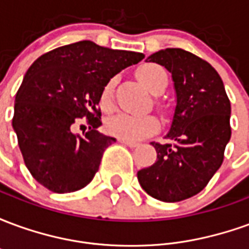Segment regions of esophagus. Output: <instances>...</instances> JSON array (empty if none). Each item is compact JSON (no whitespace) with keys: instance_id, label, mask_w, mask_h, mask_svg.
<instances>
[{"instance_id":"obj_1","label":"esophagus","mask_w":249,"mask_h":249,"mask_svg":"<svg viewBox=\"0 0 249 249\" xmlns=\"http://www.w3.org/2000/svg\"><path fill=\"white\" fill-rule=\"evenodd\" d=\"M119 142H121V144H124V145L130 146V148H136V146L139 145V142H136V141L126 140V139H119Z\"/></svg>"}]
</instances>
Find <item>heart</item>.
<instances>
[{
    "label": "heart",
    "instance_id": "1",
    "mask_svg": "<svg viewBox=\"0 0 249 249\" xmlns=\"http://www.w3.org/2000/svg\"><path fill=\"white\" fill-rule=\"evenodd\" d=\"M136 74L137 78L145 85L146 89H149L155 94L161 93L167 87V71L164 68L156 64H145L140 66ZM114 85H116V78H110L101 90L100 105L104 110H110L113 107ZM157 128H159V121L155 116H135V114L120 112L107 121V129L109 133L126 140L142 139L144 136L153 133Z\"/></svg>",
    "mask_w": 249,
    "mask_h": 249
}]
</instances>
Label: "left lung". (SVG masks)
<instances>
[{"label": "left lung", "instance_id": "left-lung-1", "mask_svg": "<svg viewBox=\"0 0 249 249\" xmlns=\"http://www.w3.org/2000/svg\"><path fill=\"white\" fill-rule=\"evenodd\" d=\"M146 61L172 74L176 108L165 135L169 142H151L157 160L140 169L137 178L152 197L181 201L201 192L223 164L231 139L230 98L213 66L191 52L167 48Z\"/></svg>", "mask_w": 249, "mask_h": 249}]
</instances>
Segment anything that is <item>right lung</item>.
Returning a JSON list of instances; mask_svg holds the SVG:
<instances>
[{
	"label": "right lung",
	"instance_id": "1",
	"mask_svg": "<svg viewBox=\"0 0 249 249\" xmlns=\"http://www.w3.org/2000/svg\"><path fill=\"white\" fill-rule=\"evenodd\" d=\"M144 58L142 53L78 41L48 52L25 73L12 125L32 176L49 191L69 193L92 181L104 151L116 139L97 130L104 85ZM87 118L84 136L74 126Z\"/></svg>",
	"mask_w": 249,
	"mask_h": 249
}]
</instances>
